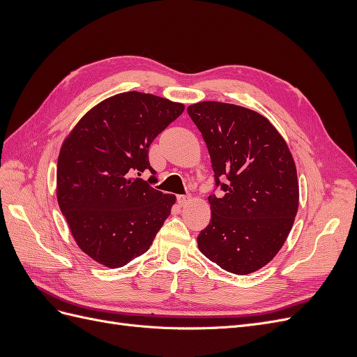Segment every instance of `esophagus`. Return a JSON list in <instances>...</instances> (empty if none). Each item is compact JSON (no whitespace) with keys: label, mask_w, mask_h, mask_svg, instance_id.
Segmentation results:
<instances>
[{"label":"esophagus","mask_w":357,"mask_h":357,"mask_svg":"<svg viewBox=\"0 0 357 357\" xmlns=\"http://www.w3.org/2000/svg\"><path fill=\"white\" fill-rule=\"evenodd\" d=\"M189 201H190V197H186V195H178L177 197V202L180 205H186Z\"/></svg>","instance_id":"34e87169"}]
</instances>
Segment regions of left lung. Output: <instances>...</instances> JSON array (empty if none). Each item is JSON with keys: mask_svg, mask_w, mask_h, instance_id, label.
<instances>
[{"mask_svg": "<svg viewBox=\"0 0 357 357\" xmlns=\"http://www.w3.org/2000/svg\"><path fill=\"white\" fill-rule=\"evenodd\" d=\"M188 113L207 143L215 186L225 192L208 197L211 220L198 235V248L225 271L255 273L273 261L294 226L299 204L294 156L275 126L255 110L202 101Z\"/></svg>", "mask_w": 357, "mask_h": 357, "instance_id": "obj_1", "label": "left lung"}]
</instances>
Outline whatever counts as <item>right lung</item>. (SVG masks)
Masks as SVG:
<instances>
[{"mask_svg": "<svg viewBox=\"0 0 357 357\" xmlns=\"http://www.w3.org/2000/svg\"><path fill=\"white\" fill-rule=\"evenodd\" d=\"M183 110L152 93H117L93 105L63 139L59 208L74 241L100 265L121 268L146 253L171 214L176 197L135 174H153L149 147Z\"/></svg>", "mask_w": 357, "mask_h": 357, "instance_id": "add662e5", "label": "right lung"}]
</instances>
